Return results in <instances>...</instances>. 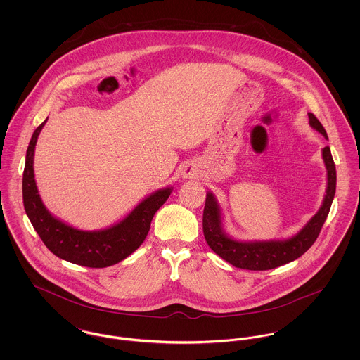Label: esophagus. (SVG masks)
Returning a JSON list of instances; mask_svg holds the SVG:
<instances>
[{
  "mask_svg": "<svg viewBox=\"0 0 360 360\" xmlns=\"http://www.w3.org/2000/svg\"><path fill=\"white\" fill-rule=\"evenodd\" d=\"M195 172H197V170H195V167H194L193 165H187V166L183 169L181 173H183L184 177H193L194 174H197Z\"/></svg>",
  "mask_w": 360,
  "mask_h": 360,
  "instance_id": "1",
  "label": "esophagus"
}]
</instances>
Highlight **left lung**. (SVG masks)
Instances as JSON below:
<instances>
[{"mask_svg": "<svg viewBox=\"0 0 360 360\" xmlns=\"http://www.w3.org/2000/svg\"><path fill=\"white\" fill-rule=\"evenodd\" d=\"M308 116L311 129L327 139V133L317 117L313 113H308ZM321 156L327 170V187L321 206L297 234L285 240L240 241L233 238L223 227V213L217 198L207 191L202 227L210 250L233 266L247 270H269L302 257L319 237L335 195L337 172L330 147L321 150Z\"/></svg>", "mask_w": 360, "mask_h": 360, "instance_id": "left-lung-1", "label": "left lung"}]
</instances>
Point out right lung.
<instances>
[{
	"instance_id": "add662e5",
	"label": "right lung",
	"mask_w": 360,
	"mask_h": 360,
	"mask_svg": "<svg viewBox=\"0 0 360 360\" xmlns=\"http://www.w3.org/2000/svg\"><path fill=\"white\" fill-rule=\"evenodd\" d=\"M44 120L33 133L26 151L22 181L23 205L46 247L63 260L86 267H108L131 255L146 240L155 212L166 202L172 187L146 197L127 216L101 230H80L55 217L46 207L34 180V150Z\"/></svg>"
}]
</instances>
